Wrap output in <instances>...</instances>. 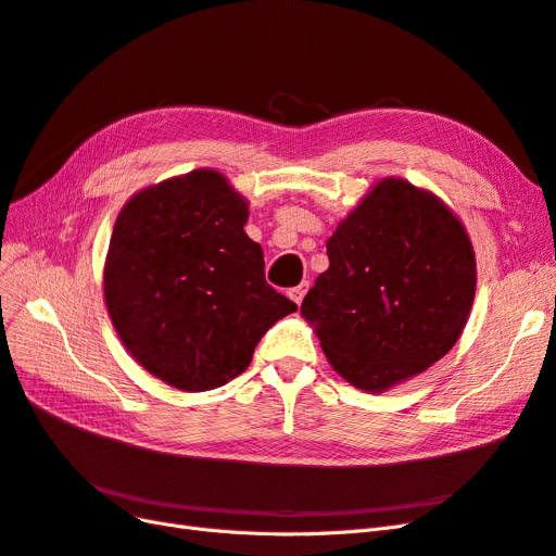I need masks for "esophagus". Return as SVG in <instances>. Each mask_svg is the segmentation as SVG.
Listing matches in <instances>:
<instances>
[{"label":"esophagus","mask_w":556,"mask_h":556,"mask_svg":"<svg viewBox=\"0 0 556 556\" xmlns=\"http://www.w3.org/2000/svg\"><path fill=\"white\" fill-rule=\"evenodd\" d=\"M306 292H308V282H301V285H296V288H292L290 296H292L294 304H301V301H304V296H306Z\"/></svg>","instance_id":"34e87169"}]
</instances>
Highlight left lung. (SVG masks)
<instances>
[{
    "label": "left lung",
    "instance_id": "1",
    "mask_svg": "<svg viewBox=\"0 0 556 556\" xmlns=\"http://www.w3.org/2000/svg\"><path fill=\"white\" fill-rule=\"evenodd\" d=\"M329 268L301 304L333 371L368 394L419 376L459 341L476 252L443 201L382 178L327 241Z\"/></svg>",
    "mask_w": 556,
    "mask_h": 556
}]
</instances>
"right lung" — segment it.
I'll use <instances>...</instances> for the list:
<instances>
[{
  "instance_id": "add662e5",
  "label": "right lung",
  "mask_w": 556,
  "mask_h": 556,
  "mask_svg": "<svg viewBox=\"0 0 556 556\" xmlns=\"http://www.w3.org/2000/svg\"><path fill=\"white\" fill-rule=\"evenodd\" d=\"M248 201L215 169L134 194L113 225L104 301L129 355L182 392L241 376L262 336L296 304L264 280Z\"/></svg>"
}]
</instances>
